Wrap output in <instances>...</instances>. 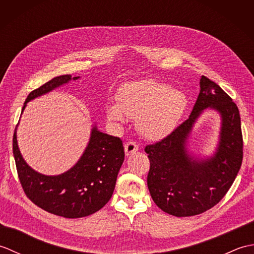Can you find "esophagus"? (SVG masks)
Listing matches in <instances>:
<instances>
[{
  "label": "esophagus",
  "instance_id": "34e87169",
  "mask_svg": "<svg viewBox=\"0 0 254 254\" xmlns=\"http://www.w3.org/2000/svg\"><path fill=\"white\" fill-rule=\"evenodd\" d=\"M138 150V145L135 142H127L126 145H124V152H126V155H132L133 153H135Z\"/></svg>",
  "mask_w": 254,
  "mask_h": 254
}]
</instances>
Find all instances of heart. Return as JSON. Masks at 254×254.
<instances>
[{"instance_id":"1","label":"heart","mask_w":254,"mask_h":254,"mask_svg":"<svg viewBox=\"0 0 254 254\" xmlns=\"http://www.w3.org/2000/svg\"><path fill=\"white\" fill-rule=\"evenodd\" d=\"M116 104L106 106L107 120L116 126L135 118L137 131L145 138L158 141L175 131L187 108L182 90L154 79L134 80L122 85Z\"/></svg>"}]
</instances>
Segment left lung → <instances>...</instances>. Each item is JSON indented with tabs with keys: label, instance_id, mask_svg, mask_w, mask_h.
<instances>
[{
	"label": "left lung",
	"instance_id": "8db88e82",
	"mask_svg": "<svg viewBox=\"0 0 254 254\" xmlns=\"http://www.w3.org/2000/svg\"><path fill=\"white\" fill-rule=\"evenodd\" d=\"M206 110L219 113L221 127L213 154L201 158L190 152L187 143L198 118ZM242 146L238 107L216 83L202 76L188 120L166 138L145 147L150 161L147 187L153 201L177 217L194 216L212 208L238 175Z\"/></svg>",
	"mask_w": 254,
	"mask_h": 254
}]
</instances>
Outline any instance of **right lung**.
<instances>
[{"mask_svg":"<svg viewBox=\"0 0 254 254\" xmlns=\"http://www.w3.org/2000/svg\"><path fill=\"white\" fill-rule=\"evenodd\" d=\"M77 77L61 75L32 90L27 102L68 84ZM21 111V113H23ZM15 128L13 154L18 178L26 195L37 206L65 218L88 216L102 208L115 191L117 177L124 160L122 141L91 127L87 146L77 163L61 175L47 176L34 170L21 155Z\"/></svg>","mask_w":254,"mask_h":254,"instance_id":"1","label":"right lung"}]
</instances>
